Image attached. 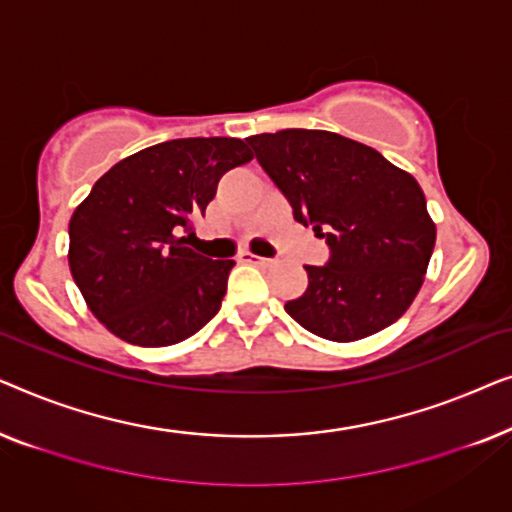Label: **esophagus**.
<instances>
[{"instance_id":"1","label":"esophagus","mask_w":512,"mask_h":512,"mask_svg":"<svg viewBox=\"0 0 512 512\" xmlns=\"http://www.w3.org/2000/svg\"><path fill=\"white\" fill-rule=\"evenodd\" d=\"M240 261H242V263H251V265H263V268H265V265H270L268 258L251 254V251H242V254H240Z\"/></svg>"}]
</instances>
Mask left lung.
Returning <instances> with one entry per match:
<instances>
[{"mask_svg": "<svg viewBox=\"0 0 512 512\" xmlns=\"http://www.w3.org/2000/svg\"><path fill=\"white\" fill-rule=\"evenodd\" d=\"M247 144L296 221L331 247L326 265H305L307 291L284 310L333 342L394 324L422 289L436 244L417 179L380 151L328 130L263 132Z\"/></svg>", "mask_w": 512, "mask_h": 512, "instance_id": "8db88e82", "label": "left lung"}]
</instances>
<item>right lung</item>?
I'll list each match as a JSON object with an SVG mask.
<instances>
[{
	"instance_id": "1",
	"label": "right lung",
	"mask_w": 512,
	"mask_h": 512,
	"mask_svg": "<svg viewBox=\"0 0 512 512\" xmlns=\"http://www.w3.org/2000/svg\"><path fill=\"white\" fill-rule=\"evenodd\" d=\"M254 158L237 137H188L123 158L69 219V270L88 310L130 345L167 347L198 333L235 261H209L181 230L205 214L219 179Z\"/></svg>"
}]
</instances>
